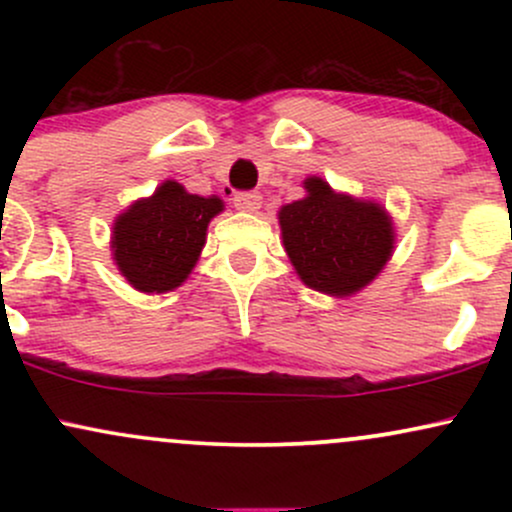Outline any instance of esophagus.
Instances as JSON below:
<instances>
[{"instance_id": "obj_1", "label": "esophagus", "mask_w": 512, "mask_h": 512, "mask_svg": "<svg viewBox=\"0 0 512 512\" xmlns=\"http://www.w3.org/2000/svg\"><path fill=\"white\" fill-rule=\"evenodd\" d=\"M233 204H236V209L240 211H257L262 207V195L260 192H238L236 197H233Z\"/></svg>"}]
</instances>
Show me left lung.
Listing matches in <instances>:
<instances>
[{
	"mask_svg": "<svg viewBox=\"0 0 512 512\" xmlns=\"http://www.w3.org/2000/svg\"><path fill=\"white\" fill-rule=\"evenodd\" d=\"M305 190L279 211L284 248L310 289L351 296L390 260L392 223L378 204L337 195L320 178L305 180Z\"/></svg>",
	"mask_w": 512,
	"mask_h": 512,
	"instance_id": "left-lung-1",
	"label": "left lung"
}]
</instances>
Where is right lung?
I'll return each instance as SVG.
<instances>
[{
    "label": "right lung",
    "mask_w": 512,
    "mask_h": 512,
    "mask_svg": "<svg viewBox=\"0 0 512 512\" xmlns=\"http://www.w3.org/2000/svg\"><path fill=\"white\" fill-rule=\"evenodd\" d=\"M221 209L219 197L190 195L178 182H163L117 216L113 257L122 276L144 293L173 291L195 267L209 221Z\"/></svg>",
    "instance_id": "1"
}]
</instances>
